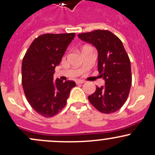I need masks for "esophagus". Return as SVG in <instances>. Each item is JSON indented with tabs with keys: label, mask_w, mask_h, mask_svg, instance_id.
Masks as SVG:
<instances>
[{
	"label": "esophagus",
	"mask_w": 155,
	"mask_h": 155,
	"mask_svg": "<svg viewBox=\"0 0 155 155\" xmlns=\"http://www.w3.org/2000/svg\"><path fill=\"white\" fill-rule=\"evenodd\" d=\"M76 84H83V83L85 82V81L84 80H81V79H79V80H77L76 81Z\"/></svg>",
	"instance_id": "esophagus-1"
}]
</instances>
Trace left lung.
I'll return each mask as SVG.
<instances>
[{
	"label": "left lung",
	"instance_id": "1",
	"mask_svg": "<svg viewBox=\"0 0 155 155\" xmlns=\"http://www.w3.org/2000/svg\"><path fill=\"white\" fill-rule=\"evenodd\" d=\"M83 41L91 43L98 51V70L105 84L96 87L88 96L90 102L101 113L118 111L124 104L132 84L131 64L123 43L107 30H95L78 35Z\"/></svg>",
	"mask_w": 155,
	"mask_h": 155
}]
</instances>
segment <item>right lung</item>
Listing matches in <instances>:
<instances>
[{
    "label": "right lung",
    "instance_id": "1",
    "mask_svg": "<svg viewBox=\"0 0 155 155\" xmlns=\"http://www.w3.org/2000/svg\"><path fill=\"white\" fill-rule=\"evenodd\" d=\"M75 33L45 34L35 39L22 62V85L32 108L45 118L59 113L67 103L74 81L54 80L59 65Z\"/></svg>",
    "mask_w": 155,
    "mask_h": 155
}]
</instances>
